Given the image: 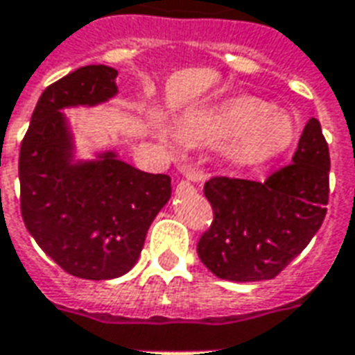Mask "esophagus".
Segmentation results:
<instances>
[{"instance_id":"esophagus-1","label":"esophagus","mask_w":355,"mask_h":355,"mask_svg":"<svg viewBox=\"0 0 355 355\" xmlns=\"http://www.w3.org/2000/svg\"><path fill=\"white\" fill-rule=\"evenodd\" d=\"M191 180L196 182V180H198V177H193V178H191ZM190 184H191L190 178H188V180H180V186H190Z\"/></svg>"}]
</instances>
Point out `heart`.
<instances>
[{"instance_id":"b5f03b06","label":"heart","mask_w":355,"mask_h":355,"mask_svg":"<svg viewBox=\"0 0 355 355\" xmlns=\"http://www.w3.org/2000/svg\"><path fill=\"white\" fill-rule=\"evenodd\" d=\"M297 122L256 97H233L186 112L177 124L182 148L224 144L222 154L235 167H259L284 156L295 144Z\"/></svg>"}]
</instances>
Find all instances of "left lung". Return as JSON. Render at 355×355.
<instances>
[{
  "mask_svg": "<svg viewBox=\"0 0 355 355\" xmlns=\"http://www.w3.org/2000/svg\"><path fill=\"white\" fill-rule=\"evenodd\" d=\"M329 165L322 125L311 118L291 164L263 182L209 178L203 191L214 218L198 243L205 267L231 282L269 280L284 271L324 222Z\"/></svg>",
  "mask_w": 355,
  "mask_h": 355,
  "instance_id": "1",
  "label": "left lung"
}]
</instances>
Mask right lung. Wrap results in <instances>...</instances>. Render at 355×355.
<instances>
[{
  "label": "right lung",
  "instance_id": "1",
  "mask_svg": "<svg viewBox=\"0 0 355 355\" xmlns=\"http://www.w3.org/2000/svg\"><path fill=\"white\" fill-rule=\"evenodd\" d=\"M118 71L84 65L41 94L20 144L24 224L65 272L86 280L122 277L137 263L152 220L171 198V178L120 162L112 152L73 164L64 107L116 94Z\"/></svg>",
  "mask_w": 355,
  "mask_h": 355
}]
</instances>
